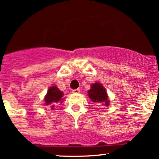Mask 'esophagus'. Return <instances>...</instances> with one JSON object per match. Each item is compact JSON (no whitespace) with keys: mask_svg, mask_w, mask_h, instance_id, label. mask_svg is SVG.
Returning <instances> with one entry per match:
<instances>
[{"mask_svg":"<svg viewBox=\"0 0 159 159\" xmlns=\"http://www.w3.org/2000/svg\"><path fill=\"white\" fill-rule=\"evenodd\" d=\"M72 93H80V90L79 89H75V90H72Z\"/></svg>","mask_w":159,"mask_h":159,"instance_id":"esophagus-1","label":"esophagus"}]
</instances>
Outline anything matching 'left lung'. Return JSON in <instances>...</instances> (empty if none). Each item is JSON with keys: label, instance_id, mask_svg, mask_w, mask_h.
<instances>
[{"label": "left lung", "instance_id": "obj_1", "mask_svg": "<svg viewBox=\"0 0 159 159\" xmlns=\"http://www.w3.org/2000/svg\"><path fill=\"white\" fill-rule=\"evenodd\" d=\"M88 96L90 98L91 101L93 102H105L106 105H109V100L107 98V93L101 84L95 83L94 84H92L91 89L88 90Z\"/></svg>", "mask_w": 159, "mask_h": 159}]
</instances>
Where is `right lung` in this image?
I'll use <instances>...</instances> for the list:
<instances>
[{
    "mask_svg": "<svg viewBox=\"0 0 159 159\" xmlns=\"http://www.w3.org/2000/svg\"><path fill=\"white\" fill-rule=\"evenodd\" d=\"M63 93L56 86L49 87L47 95L45 96V102L47 105H49L52 110H54L55 107L62 102Z\"/></svg>",
    "mask_w": 159,
    "mask_h": 159,
    "instance_id": "1",
    "label": "right lung"
}]
</instances>
